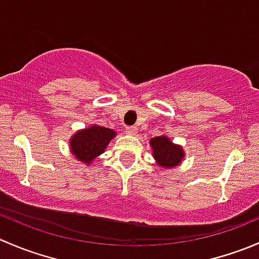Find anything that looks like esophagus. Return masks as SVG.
Wrapping results in <instances>:
<instances>
[{
    "instance_id": "1",
    "label": "esophagus",
    "mask_w": 259,
    "mask_h": 259,
    "mask_svg": "<svg viewBox=\"0 0 259 259\" xmlns=\"http://www.w3.org/2000/svg\"><path fill=\"white\" fill-rule=\"evenodd\" d=\"M137 130H138L137 126H127L126 129H125V132L130 135H135L137 134Z\"/></svg>"
}]
</instances>
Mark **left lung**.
<instances>
[{
    "label": "left lung",
    "instance_id": "1",
    "mask_svg": "<svg viewBox=\"0 0 259 259\" xmlns=\"http://www.w3.org/2000/svg\"><path fill=\"white\" fill-rule=\"evenodd\" d=\"M153 148V155L159 165L170 168L177 166L182 161L184 153L183 149L178 145H174L166 137H156L150 140Z\"/></svg>",
    "mask_w": 259,
    "mask_h": 259
}]
</instances>
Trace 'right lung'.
Instances as JSON below:
<instances>
[{"label": "right lung", "instance_id": "obj_1", "mask_svg": "<svg viewBox=\"0 0 259 259\" xmlns=\"http://www.w3.org/2000/svg\"><path fill=\"white\" fill-rule=\"evenodd\" d=\"M114 137V130L93 125L88 129L76 133L72 137L70 142L71 151L74 153L75 158L85 161L86 164H90L96 156L104 153L105 148Z\"/></svg>", "mask_w": 259, "mask_h": 259}]
</instances>
